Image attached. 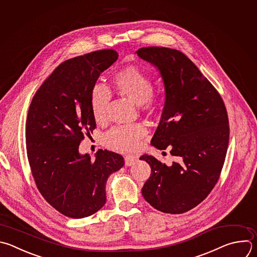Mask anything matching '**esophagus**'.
Masks as SVG:
<instances>
[{
  "label": "esophagus",
  "mask_w": 257,
  "mask_h": 257,
  "mask_svg": "<svg viewBox=\"0 0 257 257\" xmlns=\"http://www.w3.org/2000/svg\"><path fill=\"white\" fill-rule=\"evenodd\" d=\"M124 160H125V165L127 166H130V165H133L136 163L137 161V157L135 155H132V154H128L124 157Z\"/></svg>",
  "instance_id": "esophagus-1"
}]
</instances>
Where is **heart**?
I'll list each match as a JSON object with an SVG mask.
<instances>
[{"label": "heart", "mask_w": 257, "mask_h": 257, "mask_svg": "<svg viewBox=\"0 0 257 257\" xmlns=\"http://www.w3.org/2000/svg\"><path fill=\"white\" fill-rule=\"evenodd\" d=\"M112 87L121 96L139 105L144 111H152L157 105L153 95V82L149 75L135 66L124 67L112 76ZM111 94L104 84H94L90 92V106L96 122H103ZM146 129L136 123L116 126L109 130L103 137L106 147L117 152H128L138 148L141 139L145 136Z\"/></svg>", "instance_id": "obj_1"}]
</instances>
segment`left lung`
<instances>
[{
  "label": "left lung",
  "mask_w": 257,
  "mask_h": 257,
  "mask_svg": "<svg viewBox=\"0 0 257 257\" xmlns=\"http://www.w3.org/2000/svg\"><path fill=\"white\" fill-rule=\"evenodd\" d=\"M137 55L159 70L165 102L151 139L157 149L177 156L170 166L152 155L140 157L151 168L142 196L154 209L186 213L202 203L217 184L229 143L224 102L213 84L183 52L142 47Z\"/></svg>",
  "instance_id": "1"
}]
</instances>
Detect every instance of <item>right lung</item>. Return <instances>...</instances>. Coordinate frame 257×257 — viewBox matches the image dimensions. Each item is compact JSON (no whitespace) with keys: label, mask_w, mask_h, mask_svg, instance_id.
<instances>
[{"label":"right lung","mask_w":257,"mask_h":257,"mask_svg":"<svg viewBox=\"0 0 257 257\" xmlns=\"http://www.w3.org/2000/svg\"><path fill=\"white\" fill-rule=\"evenodd\" d=\"M117 59V51L103 49L65 60L29 107L25 136L32 176L46 202L69 218L98 212L107 200L108 178L124 165L123 156L112 151L99 149L95 159L78 152L84 134L96 128L91 89Z\"/></svg>","instance_id":"right-lung-1"}]
</instances>
